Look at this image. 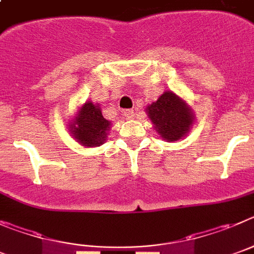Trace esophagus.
<instances>
[{
  "mask_svg": "<svg viewBox=\"0 0 254 254\" xmlns=\"http://www.w3.org/2000/svg\"><path fill=\"white\" fill-rule=\"evenodd\" d=\"M124 116L127 119H134V116H135V113H134V110H125L124 111Z\"/></svg>",
  "mask_w": 254,
  "mask_h": 254,
  "instance_id": "1",
  "label": "esophagus"
}]
</instances>
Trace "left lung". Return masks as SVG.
Returning a JSON list of instances; mask_svg holds the SVG:
<instances>
[{
  "instance_id": "left-lung-1",
  "label": "left lung",
  "mask_w": 254,
  "mask_h": 254,
  "mask_svg": "<svg viewBox=\"0 0 254 254\" xmlns=\"http://www.w3.org/2000/svg\"><path fill=\"white\" fill-rule=\"evenodd\" d=\"M153 127L163 140L176 141L185 138L192 129L195 114L182 97L172 91H164L157 101L145 109Z\"/></svg>"
}]
</instances>
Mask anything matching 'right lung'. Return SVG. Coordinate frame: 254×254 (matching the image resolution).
<instances>
[{
	"mask_svg": "<svg viewBox=\"0 0 254 254\" xmlns=\"http://www.w3.org/2000/svg\"><path fill=\"white\" fill-rule=\"evenodd\" d=\"M111 122L102 116L99 104L86 101L77 111L76 116L68 123L72 138L77 140L82 147H100L107 140Z\"/></svg>",
	"mask_w": 254,
	"mask_h": 254,
	"instance_id": "1",
	"label": "right lung"
}]
</instances>
